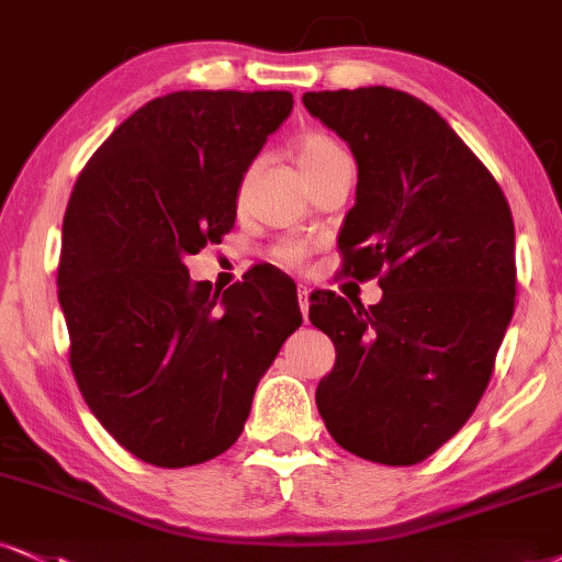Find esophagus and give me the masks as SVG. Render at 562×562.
<instances>
[{"label":"esophagus","mask_w":562,"mask_h":562,"mask_svg":"<svg viewBox=\"0 0 562 562\" xmlns=\"http://www.w3.org/2000/svg\"><path fill=\"white\" fill-rule=\"evenodd\" d=\"M296 296H300L302 317H304V323H307L310 321V289L307 286H300V289H296Z\"/></svg>","instance_id":"obj_1"}]
</instances>
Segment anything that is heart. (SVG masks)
Masks as SVG:
<instances>
[{
    "label": "heart",
    "instance_id": "heart-1",
    "mask_svg": "<svg viewBox=\"0 0 562 562\" xmlns=\"http://www.w3.org/2000/svg\"><path fill=\"white\" fill-rule=\"evenodd\" d=\"M344 148L338 145L334 137L323 135V133H307L300 137V143H296V164H300L302 175L310 177L313 171L323 169V166H328L330 161H336V158H344ZM241 190H245V184H241ZM310 247L302 245V241H286V245L279 247V260L283 266L289 268H296L302 266L304 258H307Z\"/></svg>",
    "mask_w": 562,
    "mask_h": 562
}]
</instances>
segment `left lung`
I'll list each match as a JSON object with an SVG mask.
<instances>
[{
	"label": "left lung",
	"mask_w": 562,
	"mask_h": 562,
	"mask_svg": "<svg viewBox=\"0 0 562 562\" xmlns=\"http://www.w3.org/2000/svg\"><path fill=\"white\" fill-rule=\"evenodd\" d=\"M302 101L357 158V203L338 234L344 276L383 289L370 307L310 296V323L336 346L317 412L349 453L412 467L467 425L493 378L516 307L514 216L425 101L385 86Z\"/></svg>",
	"instance_id": "obj_1"
}]
</instances>
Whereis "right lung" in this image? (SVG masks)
Listing matches in <instances>:
<instances>
[{"label":"right lung","instance_id":"1","mask_svg":"<svg viewBox=\"0 0 562 562\" xmlns=\"http://www.w3.org/2000/svg\"><path fill=\"white\" fill-rule=\"evenodd\" d=\"M289 90H177L90 156L61 224L69 367L95 419L164 469L237 442L255 387L302 325L296 286L258 268L213 292L184 258L234 228L241 177L292 114Z\"/></svg>","mask_w":562,"mask_h":562}]
</instances>
